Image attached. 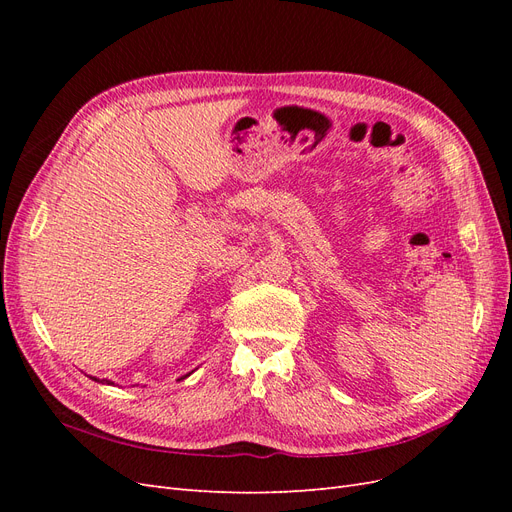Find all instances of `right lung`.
Segmentation results:
<instances>
[{"instance_id":"obj_1","label":"right lung","mask_w":512,"mask_h":512,"mask_svg":"<svg viewBox=\"0 0 512 512\" xmlns=\"http://www.w3.org/2000/svg\"><path fill=\"white\" fill-rule=\"evenodd\" d=\"M108 384H111V382H108Z\"/></svg>"}]
</instances>
